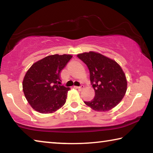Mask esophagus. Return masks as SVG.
<instances>
[{"label":"esophagus","mask_w":153,"mask_h":153,"mask_svg":"<svg viewBox=\"0 0 153 153\" xmlns=\"http://www.w3.org/2000/svg\"><path fill=\"white\" fill-rule=\"evenodd\" d=\"M75 87L77 88L79 90H82V89H84V85H81V86H75Z\"/></svg>","instance_id":"esophagus-1"}]
</instances>
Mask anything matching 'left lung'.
<instances>
[{
    "label": "left lung",
    "instance_id": "obj_1",
    "mask_svg": "<svg viewBox=\"0 0 153 153\" xmlns=\"http://www.w3.org/2000/svg\"><path fill=\"white\" fill-rule=\"evenodd\" d=\"M86 65L95 96L84 103L97 111H109L122 100L127 90L126 75L115 61L95 52L77 55Z\"/></svg>",
    "mask_w": 153,
    "mask_h": 153
}]
</instances>
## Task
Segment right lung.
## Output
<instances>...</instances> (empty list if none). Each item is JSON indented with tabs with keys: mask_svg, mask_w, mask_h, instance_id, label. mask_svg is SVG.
I'll list each match as a JSON object with an SVG mask.
<instances>
[{
	"mask_svg": "<svg viewBox=\"0 0 153 153\" xmlns=\"http://www.w3.org/2000/svg\"><path fill=\"white\" fill-rule=\"evenodd\" d=\"M71 58L70 55L46 56L33 63L27 71L23 90L35 111L51 113L65 103L69 88L60 84V73Z\"/></svg>",
	"mask_w": 153,
	"mask_h": 153,
	"instance_id": "add662e5",
	"label": "right lung"
}]
</instances>
